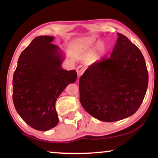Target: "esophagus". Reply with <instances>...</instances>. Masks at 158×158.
Segmentation results:
<instances>
[{
    "label": "esophagus",
    "instance_id": "esophagus-1",
    "mask_svg": "<svg viewBox=\"0 0 158 158\" xmlns=\"http://www.w3.org/2000/svg\"><path fill=\"white\" fill-rule=\"evenodd\" d=\"M85 68L83 66H81V65H79V66H78L77 68V74H78V77H80L83 74V73L85 72Z\"/></svg>",
    "mask_w": 158,
    "mask_h": 158
}]
</instances>
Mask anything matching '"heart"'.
<instances>
[{"instance_id":"b5f03b06","label":"heart","mask_w":158,"mask_h":158,"mask_svg":"<svg viewBox=\"0 0 158 158\" xmlns=\"http://www.w3.org/2000/svg\"><path fill=\"white\" fill-rule=\"evenodd\" d=\"M87 42H88V44H94V40L90 38V39H87Z\"/></svg>"}]
</instances>
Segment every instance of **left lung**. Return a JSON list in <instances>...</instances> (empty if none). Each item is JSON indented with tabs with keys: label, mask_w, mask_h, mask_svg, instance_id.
<instances>
[{
	"label": "left lung",
	"mask_w": 158,
	"mask_h": 158,
	"mask_svg": "<svg viewBox=\"0 0 158 158\" xmlns=\"http://www.w3.org/2000/svg\"><path fill=\"white\" fill-rule=\"evenodd\" d=\"M117 35L110 57L88 67L79 82L81 105L103 122L133 115L148 88V74L142 52L126 36Z\"/></svg>",
	"instance_id": "1"
}]
</instances>
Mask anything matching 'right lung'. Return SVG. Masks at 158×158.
I'll return each instance as SVG.
<instances>
[{"mask_svg": "<svg viewBox=\"0 0 158 158\" xmlns=\"http://www.w3.org/2000/svg\"><path fill=\"white\" fill-rule=\"evenodd\" d=\"M53 39L41 35L32 40L19 56L12 80V99L18 114L39 131L56 126V99L77 78L75 70L61 68L64 58L60 48L52 44Z\"/></svg>", "mask_w": 158, "mask_h": 158, "instance_id": "1", "label": "right lung"}]
</instances>
